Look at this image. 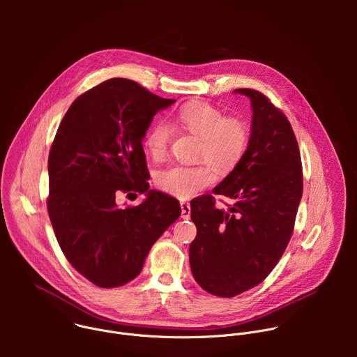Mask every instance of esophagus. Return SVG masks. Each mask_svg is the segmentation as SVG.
I'll list each match as a JSON object with an SVG mask.
<instances>
[{
    "label": "esophagus",
    "mask_w": 357,
    "mask_h": 357,
    "mask_svg": "<svg viewBox=\"0 0 357 357\" xmlns=\"http://www.w3.org/2000/svg\"><path fill=\"white\" fill-rule=\"evenodd\" d=\"M181 211H182V219L188 220L190 218V203L182 200L181 202Z\"/></svg>",
    "instance_id": "esophagus-1"
}]
</instances>
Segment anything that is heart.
Here are the masks:
<instances>
[{
  "label": "heart",
  "mask_w": 357,
  "mask_h": 357,
  "mask_svg": "<svg viewBox=\"0 0 357 357\" xmlns=\"http://www.w3.org/2000/svg\"><path fill=\"white\" fill-rule=\"evenodd\" d=\"M174 123L200 138L197 158L205 160L195 165L175 164L155 176L160 190L186 199L215 182L211 163L220 172H229L243 160L248 146V128L234 117H226L223 112L209 105L195 103L181 107ZM172 128L160 121L151 127L144 139L146 154L154 161H162L169 149Z\"/></svg>",
  "instance_id": "1"
}]
</instances>
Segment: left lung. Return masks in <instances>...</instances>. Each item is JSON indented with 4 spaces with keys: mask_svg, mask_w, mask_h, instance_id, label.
<instances>
[{
    "mask_svg": "<svg viewBox=\"0 0 357 357\" xmlns=\"http://www.w3.org/2000/svg\"><path fill=\"white\" fill-rule=\"evenodd\" d=\"M251 101L252 121L243 160L213 189L229 211L205 195L190 202L197 233L189 247L193 278L209 294L236 296L274 270L294 231L302 197V165L292 127L268 97L237 89Z\"/></svg>",
    "mask_w": 357,
    "mask_h": 357,
    "instance_id": "1",
    "label": "left lung"
}]
</instances>
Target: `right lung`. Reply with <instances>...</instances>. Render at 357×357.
<instances>
[{
	"label": "right lung",
	"mask_w": 357,
	"mask_h": 357,
	"mask_svg": "<svg viewBox=\"0 0 357 357\" xmlns=\"http://www.w3.org/2000/svg\"><path fill=\"white\" fill-rule=\"evenodd\" d=\"M175 100L114 77L80 94L50 146L47 213L68 261L101 288L121 287L142 270L162 233L181 216L179 202L149 190L142 138ZM145 192L138 207L121 192Z\"/></svg>",
	"instance_id": "1"
}]
</instances>
